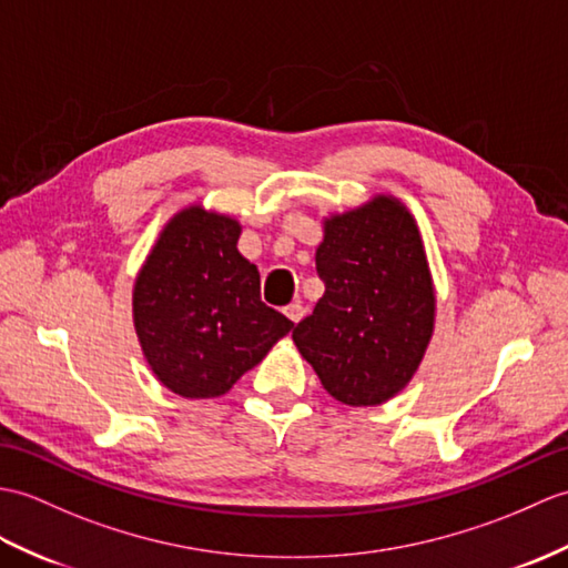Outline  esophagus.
<instances>
[{"mask_svg": "<svg viewBox=\"0 0 568 568\" xmlns=\"http://www.w3.org/2000/svg\"><path fill=\"white\" fill-rule=\"evenodd\" d=\"M283 312H285L287 320H290V322H295V324L302 320V316H305V307H302L300 302H293V305H287Z\"/></svg>", "mask_w": 568, "mask_h": 568, "instance_id": "obj_1", "label": "esophagus"}]
</instances>
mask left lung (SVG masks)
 <instances>
[{"label": "left lung", "mask_w": 568, "mask_h": 568, "mask_svg": "<svg viewBox=\"0 0 568 568\" xmlns=\"http://www.w3.org/2000/svg\"><path fill=\"white\" fill-rule=\"evenodd\" d=\"M326 290L293 341L341 404H385L414 379L435 332V285L418 222L377 193L322 220Z\"/></svg>", "instance_id": "8db88e82"}]
</instances>
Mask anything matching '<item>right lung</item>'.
Returning <instances> with one entry per match:
<instances>
[{
  "mask_svg": "<svg viewBox=\"0 0 568 568\" xmlns=\"http://www.w3.org/2000/svg\"><path fill=\"white\" fill-rule=\"evenodd\" d=\"M242 224L203 203L171 215L133 285L144 361L183 399H215L266 358L293 322L261 302V275L236 248Z\"/></svg>",
  "mask_w": 568,
  "mask_h": 568,
  "instance_id": "1",
  "label": "right lung"
}]
</instances>
